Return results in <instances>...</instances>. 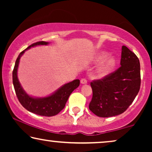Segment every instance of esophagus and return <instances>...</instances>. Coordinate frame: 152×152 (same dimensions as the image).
<instances>
[{"label":"esophagus","mask_w":152,"mask_h":152,"mask_svg":"<svg viewBox=\"0 0 152 152\" xmlns=\"http://www.w3.org/2000/svg\"><path fill=\"white\" fill-rule=\"evenodd\" d=\"M81 84H87V80L86 79H82L81 80Z\"/></svg>","instance_id":"esophagus-1"}]
</instances>
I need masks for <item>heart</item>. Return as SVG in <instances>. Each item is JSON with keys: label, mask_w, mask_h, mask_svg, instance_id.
Wrapping results in <instances>:
<instances>
[{"label": "heart", "mask_w": 152, "mask_h": 152, "mask_svg": "<svg viewBox=\"0 0 152 152\" xmlns=\"http://www.w3.org/2000/svg\"><path fill=\"white\" fill-rule=\"evenodd\" d=\"M109 56V54L105 52H102L97 54L96 57H95V63L99 64L103 62L99 67L97 68L96 70V72L97 75L99 77H104L109 75L113 68H115L116 64V59L115 57H109L107 59L106 58Z\"/></svg>", "instance_id": "b5f03b06"}]
</instances>
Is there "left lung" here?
Here are the masks:
<instances>
[{
	"instance_id": "obj_1",
	"label": "left lung",
	"mask_w": 152,
	"mask_h": 152,
	"mask_svg": "<svg viewBox=\"0 0 152 152\" xmlns=\"http://www.w3.org/2000/svg\"><path fill=\"white\" fill-rule=\"evenodd\" d=\"M120 65L113 73L91 83L93 97L89 109L99 117H113L124 113L140 90V61L124 45L122 47Z\"/></svg>"
}]
</instances>
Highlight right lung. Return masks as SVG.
I'll list each match as a JSON object with an SVG mask.
<instances>
[{
	"mask_svg": "<svg viewBox=\"0 0 152 152\" xmlns=\"http://www.w3.org/2000/svg\"><path fill=\"white\" fill-rule=\"evenodd\" d=\"M48 44L49 42L39 41V42L30 45L26 50L21 52L18 56L16 61L13 72H12V79H13V84L16 95L23 107L28 111L32 112L37 115L50 117V116L57 115L65 107L66 103L70 95L75 89L80 86V80H75L69 83L65 84L52 94L46 97H37L31 96L25 91L21 84H20L17 75L20 59L25 52L32 47L37 46V45H47Z\"/></svg>",
	"mask_w": 152,
	"mask_h": 152,
	"instance_id": "obj_1",
	"label": "right lung"
}]
</instances>
